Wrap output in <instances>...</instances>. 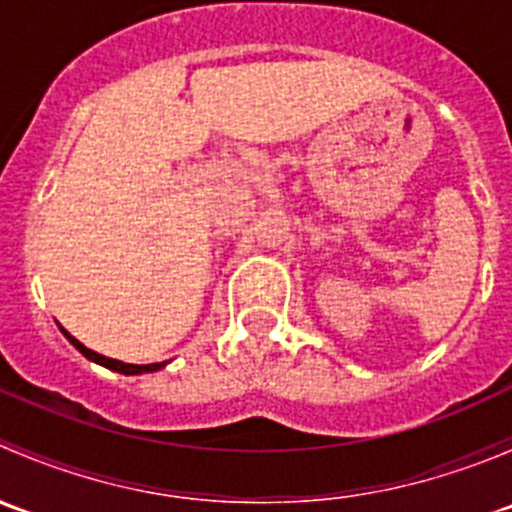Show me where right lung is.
Returning <instances> with one entry per match:
<instances>
[{
	"instance_id": "add662e5",
	"label": "right lung",
	"mask_w": 512,
	"mask_h": 512,
	"mask_svg": "<svg viewBox=\"0 0 512 512\" xmlns=\"http://www.w3.org/2000/svg\"><path fill=\"white\" fill-rule=\"evenodd\" d=\"M61 332H64V337L69 339V342L74 344V347L79 349V352L84 354L86 359H89V361H96V364L106 366V369H111V371H118V374H126V376H133V374H148V371H158V369H163V366H165V361H160V364H143V366H138V364H123V361H118V359H108V356L96 354V352H91V349H86L84 344H81L79 339L71 337V334L66 332L64 327H61Z\"/></svg>"
}]
</instances>
